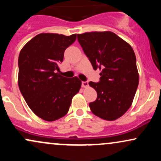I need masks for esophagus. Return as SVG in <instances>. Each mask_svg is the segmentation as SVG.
I'll return each instance as SVG.
<instances>
[{
  "mask_svg": "<svg viewBox=\"0 0 161 161\" xmlns=\"http://www.w3.org/2000/svg\"><path fill=\"white\" fill-rule=\"evenodd\" d=\"M88 86V82H82V88H87Z\"/></svg>",
  "mask_w": 161,
  "mask_h": 161,
  "instance_id": "1",
  "label": "esophagus"
}]
</instances>
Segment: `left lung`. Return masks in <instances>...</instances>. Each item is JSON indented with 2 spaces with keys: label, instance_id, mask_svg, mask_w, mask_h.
I'll use <instances>...</instances> for the list:
<instances>
[{
  "label": "left lung",
  "instance_id": "obj_1",
  "mask_svg": "<svg viewBox=\"0 0 161 161\" xmlns=\"http://www.w3.org/2000/svg\"><path fill=\"white\" fill-rule=\"evenodd\" d=\"M78 41L93 69L99 68L100 82H90L97 97L89 104L92 112L113 121L125 114L133 101L138 86L136 57L130 45L112 32L78 34Z\"/></svg>",
  "mask_w": 161,
  "mask_h": 161
}]
</instances>
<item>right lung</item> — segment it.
Instances as JSON below:
<instances>
[{
  "label": "right lung",
  "instance_id": "obj_1",
  "mask_svg": "<svg viewBox=\"0 0 161 161\" xmlns=\"http://www.w3.org/2000/svg\"><path fill=\"white\" fill-rule=\"evenodd\" d=\"M75 39L76 34L41 33L19 53V90L29 108L44 120L54 121L65 116L82 86L78 77L67 79L59 73L64 51Z\"/></svg>",
  "mask_w": 161,
  "mask_h": 161
}]
</instances>
